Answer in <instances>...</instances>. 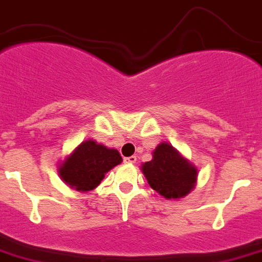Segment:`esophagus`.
<instances>
[{"label":"esophagus","instance_id":"obj_1","mask_svg":"<svg viewBox=\"0 0 262 262\" xmlns=\"http://www.w3.org/2000/svg\"><path fill=\"white\" fill-rule=\"evenodd\" d=\"M124 163H127V164H135L136 156H128V158H124Z\"/></svg>","mask_w":262,"mask_h":262}]
</instances>
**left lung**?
<instances>
[{"instance_id":"8db88e82","label":"left lung","mask_w":262,"mask_h":262,"mask_svg":"<svg viewBox=\"0 0 262 262\" xmlns=\"http://www.w3.org/2000/svg\"><path fill=\"white\" fill-rule=\"evenodd\" d=\"M149 187L167 200H179L196 187L199 171L168 143L162 142L152 151V160L142 164Z\"/></svg>"}]
</instances>
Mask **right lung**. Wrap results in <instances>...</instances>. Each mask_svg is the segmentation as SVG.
Masks as SVG:
<instances>
[{"mask_svg": "<svg viewBox=\"0 0 262 262\" xmlns=\"http://www.w3.org/2000/svg\"><path fill=\"white\" fill-rule=\"evenodd\" d=\"M122 163L118 149L108 148L93 139L83 140L58 165L62 182L78 192L95 189L104 175Z\"/></svg>", "mask_w": 262, "mask_h": 262, "instance_id": "right-lung-1", "label": "right lung"}]
</instances>
